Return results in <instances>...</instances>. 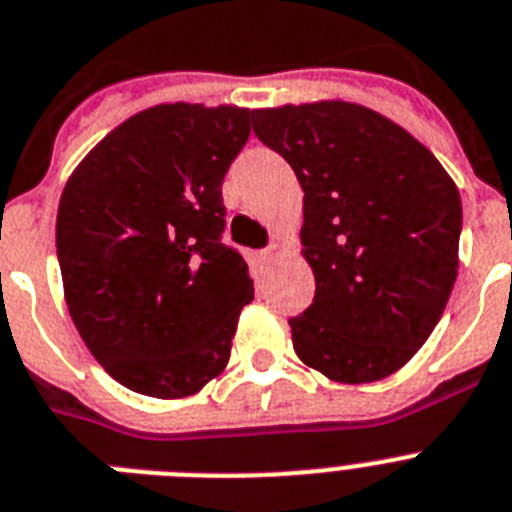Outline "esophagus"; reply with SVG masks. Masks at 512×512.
<instances>
[{"label": "esophagus", "mask_w": 512, "mask_h": 512, "mask_svg": "<svg viewBox=\"0 0 512 512\" xmlns=\"http://www.w3.org/2000/svg\"><path fill=\"white\" fill-rule=\"evenodd\" d=\"M287 248L282 246V243H272V246L266 248V251L259 253V259L264 261V264H274V261L279 259V256H285Z\"/></svg>", "instance_id": "esophagus-1"}]
</instances>
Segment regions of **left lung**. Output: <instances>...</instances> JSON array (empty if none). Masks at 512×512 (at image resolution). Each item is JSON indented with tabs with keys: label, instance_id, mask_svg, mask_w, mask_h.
<instances>
[{
	"label": "left lung",
	"instance_id": "obj_1",
	"mask_svg": "<svg viewBox=\"0 0 512 512\" xmlns=\"http://www.w3.org/2000/svg\"><path fill=\"white\" fill-rule=\"evenodd\" d=\"M256 137L303 196L316 298L290 318L295 355L336 383L388 378L438 326L458 274L461 194L404 126L349 100L256 108Z\"/></svg>",
	"mask_w": 512,
	"mask_h": 512
}]
</instances>
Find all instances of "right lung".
I'll use <instances>...</instances> for the list:
<instances>
[{"label": "right lung", "instance_id": "1", "mask_svg": "<svg viewBox=\"0 0 512 512\" xmlns=\"http://www.w3.org/2000/svg\"><path fill=\"white\" fill-rule=\"evenodd\" d=\"M251 108L160 103L100 139L56 214L69 316L113 381L155 399L202 391L227 368L253 279L222 246V178Z\"/></svg>", "mask_w": 512, "mask_h": 512}]
</instances>
